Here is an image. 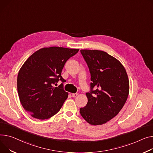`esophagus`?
I'll use <instances>...</instances> for the list:
<instances>
[{
	"label": "esophagus",
	"instance_id": "34e87169",
	"mask_svg": "<svg viewBox=\"0 0 153 153\" xmlns=\"http://www.w3.org/2000/svg\"><path fill=\"white\" fill-rule=\"evenodd\" d=\"M77 95H78V94H77V93H76V94H72V96H73V97H74V98L77 97Z\"/></svg>",
	"mask_w": 153,
	"mask_h": 153
}]
</instances>
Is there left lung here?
<instances>
[{
    "label": "left lung",
    "instance_id": "1",
    "mask_svg": "<svg viewBox=\"0 0 153 153\" xmlns=\"http://www.w3.org/2000/svg\"><path fill=\"white\" fill-rule=\"evenodd\" d=\"M91 76L88 102L80 108L82 117L91 125L106 123L123 108L129 94L126 69L119 60L103 51L80 50Z\"/></svg>",
    "mask_w": 153,
    "mask_h": 153
}]
</instances>
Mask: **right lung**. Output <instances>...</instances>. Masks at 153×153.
Instances as JSON below:
<instances>
[{"instance_id":"1","label":"right lung","mask_w":153,"mask_h":153,"mask_svg":"<svg viewBox=\"0 0 153 153\" xmlns=\"http://www.w3.org/2000/svg\"><path fill=\"white\" fill-rule=\"evenodd\" d=\"M79 49L51 47L40 48L30 55L20 68L17 77L18 96L24 109L32 117L47 119L56 114L67 99L68 93L59 80L68 59Z\"/></svg>"}]
</instances>
